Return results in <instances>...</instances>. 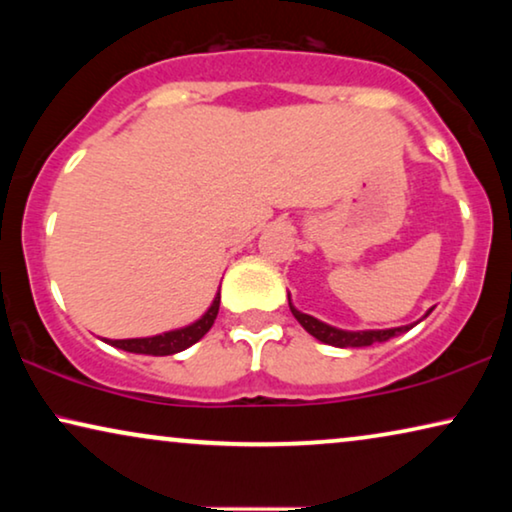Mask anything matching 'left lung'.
<instances>
[{
    "label": "left lung",
    "instance_id": "obj_1",
    "mask_svg": "<svg viewBox=\"0 0 512 512\" xmlns=\"http://www.w3.org/2000/svg\"><path fill=\"white\" fill-rule=\"evenodd\" d=\"M289 307H291L293 317L300 321V326H303L307 333L314 335V338L321 342H326V345H333V347H368V345H373V342H387L412 328V326H398V328H387V331H340V328L328 326V324H324V321L310 317V314L298 312L296 307L291 305V300H289Z\"/></svg>",
    "mask_w": 512,
    "mask_h": 512
}]
</instances>
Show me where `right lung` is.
I'll return each mask as SVG.
<instances>
[{"label":"right lung","mask_w":512,"mask_h":512,"mask_svg":"<svg viewBox=\"0 0 512 512\" xmlns=\"http://www.w3.org/2000/svg\"><path fill=\"white\" fill-rule=\"evenodd\" d=\"M219 303L221 293H216L214 303L209 310L202 314V317L195 321V324L179 328V331H170L163 335H153V338H132V340H111L109 345L118 349H125V352L132 354H151V356H170L177 352H184L186 347H191L198 342L202 335H205L209 328H212L216 314H219Z\"/></svg>","instance_id":"obj_1"}]
</instances>
